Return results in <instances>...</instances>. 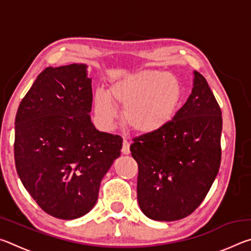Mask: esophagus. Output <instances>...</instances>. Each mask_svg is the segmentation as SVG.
<instances>
[{
    "mask_svg": "<svg viewBox=\"0 0 251 251\" xmlns=\"http://www.w3.org/2000/svg\"><path fill=\"white\" fill-rule=\"evenodd\" d=\"M122 152L123 154H129V142L126 138H124V141H123Z\"/></svg>",
    "mask_w": 251,
    "mask_h": 251,
    "instance_id": "obj_1",
    "label": "esophagus"
}]
</instances>
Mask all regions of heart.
Listing matches in <instances>:
<instances>
[{
	"label": "heart",
	"instance_id": "1",
	"mask_svg": "<svg viewBox=\"0 0 251 251\" xmlns=\"http://www.w3.org/2000/svg\"><path fill=\"white\" fill-rule=\"evenodd\" d=\"M109 93L115 101L124 106L123 118L126 125L138 133L151 134L166 126L175 115L181 88L174 75L145 70L117 80L110 86ZM111 98L104 90H97L94 96L97 115L107 124L117 113Z\"/></svg>",
	"mask_w": 251,
	"mask_h": 251
}]
</instances>
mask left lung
Returning a JSON list of instances; mask_svg holds the SVG:
<instances>
[{"label":"left lung","instance_id":"8db88e82","mask_svg":"<svg viewBox=\"0 0 251 251\" xmlns=\"http://www.w3.org/2000/svg\"><path fill=\"white\" fill-rule=\"evenodd\" d=\"M184 106L163 128L133 138L138 164L137 201L148 218L174 222L197 209L222 160L223 117L206 78L194 72Z\"/></svg>","mask_w":251,"mask_h":251}]
</instances>
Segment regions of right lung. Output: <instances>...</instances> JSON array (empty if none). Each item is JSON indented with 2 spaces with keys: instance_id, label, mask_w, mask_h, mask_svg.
I'll return each instance as SVG.
<instances>
[{
  "instance_id": "1",
  "label": "right lung",
  "mask_w": 251,
  "mask_h": 251,
  "mask_svg": "<svg viewBox=\"0 0 251 251\" xmlns=\"http://www.w3.org/2000/svg\"><path fill=\"white\" fill-rule=\"evenodd\" d=\"M92 101L86 65L46 67L16 113V172L55 218L76 219L92 210L101 179L121 155V136L99 131L91 122Z\"/></svg>"
}]
</instances>
